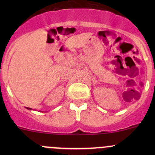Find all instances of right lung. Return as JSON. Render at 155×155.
Wrapping results in <instances>:
<instances>
[{"label":"right lung","instance_id":"right-lung-1","mask_svg":"<svg viewBox=\"0 0 155 155\" xmlns=\"http://www.w3.org/2000/svg\"><path fill=\"white\" fill-rule=\"evenodd\" d=\"M26 108H28V109H30V110H31V108H28V107H26Z\"/></svg>","mask_w":155,"mask_h":155}]
</instances>
